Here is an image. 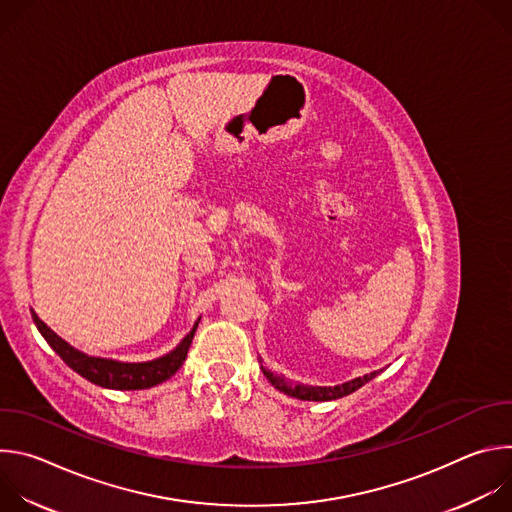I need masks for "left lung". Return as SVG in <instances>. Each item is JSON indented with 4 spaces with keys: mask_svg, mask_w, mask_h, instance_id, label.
Wrapping results in <instances>:
<instances>
[{
    "mask_svg": "<svg viewBox=\"0 0 512 512\" xmlns=\"http://www.w3.org/2000/svg\"><path fill=\"white\" fill-rule=\"evenodd\" d=\"M263 375L267 377V381L279 389L281 393L289 395V397H296V399H302V401H332V399H340V397H346L350 393H354L356 389H360L364 383H369L371 379H375L379 375V371L371 373V375H364V377H358V379H352L348 383H342V385H336V387H308V385H291L287 383L283 377H275L271 371H267L265 367H261Z\"/></svg>",
    "mask_w": 512,
    "mask_h": 512,
    "instance_id": "1",
    "label": "left lung"
}]
</instances>
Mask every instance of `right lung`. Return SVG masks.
<instances>
[{"label": "right lung", "instance_id": "1", "mask_svg": "<svg viewBox=\"0 0 512 512\" xmlns=\"http://www.w3.org/2000/svg\"><path fill=\"white\" fill-rule=\"evenodd\" d=\"M32 320L44 340L50 344V348L68 364V367L85 377L87 381L105 387V389H119V391H139L150 389L164 381H168L186 360L188 348L192 344L194 332L198 328L200 318L196 320L194 328L184 336V340L168 354L148 360V362H119L111 358L101 356H89L77 348H72L68 342H64L56 332H52L32 310Z\"/></svg>", "mask_w": 512, "mask_h": 512}]
</instances>
